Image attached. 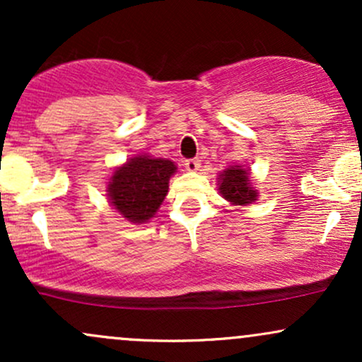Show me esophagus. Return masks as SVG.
Here are the masks:
<instances>
[{"label":"esophagus","instance_id":"esophagus-1","mask_svg":"<svg viewBox=\"0 0 362 362\" xmlns=\"http://www.w3.org/2000/svg\"><path fill=\"white\" fill-rule=\"evenodd\" d=\"M185 168L189 170V172H197V170L201 168V161H199L197 158H194V160H187Z\"/></svg>","mask_w":362,"mask_h":362}]
</instances>
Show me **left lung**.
Wrapping results in <instances>:
<instances>
[{
	"label": "left lung",
	"mask_w": 362,
	"mask_h": 362,
	"mask_svg": "<svg viewBox=\"0 0 362 362\" xmlns=\"http://www.w3.org/2000/svg\"><path fill=\"white\" fill-rule=\"evenodd\" d=\"M218 190L231 206H250L259 201V190L250 178V168L231 165L218 175Z\"/></svg>",
	"instance_id": "left-lung-1"
}]
</instances>
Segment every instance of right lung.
<instances>
[{
	"label": "right lung",
	"mask_w": 362,
	"mask_h": 362,
	"mask_svg": "<svg viewBox=\"0 0 362 362\" xmlns=\"http://www.w3.org/2000/svg\"><path fill=\"white\" fill-rule=\"evenodd\" d=\"M177 173L175 161L149 155L131 156L115 167L107 182V197L115 213L129 223L143 224L155 218Z\"/></svg>",
	"instance_id": "1"
}]
</instances>
